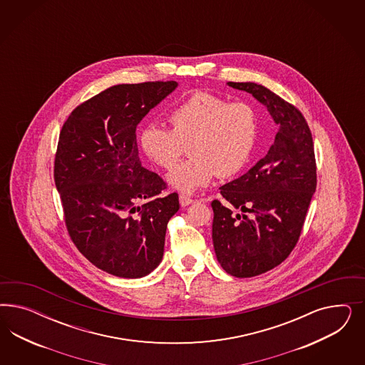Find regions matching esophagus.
Wrapping results in <instances>:
<instances>
[{"mask_svg":"<svg viewBox=\"0 0 365 365\" xmlns=\"http://www.w3.org/2000/svg\"><path fill=\"white\" fill-rule=\"evenodd\" d=\"M179 202H180V206H182V207H186V206L191 205V203L194 202V199L190 198L188 195H185V194H180V195H179Z\"/></svg>","mask_w":365,"mask_h":365,"instance_id":"34e87169","label":"esophagus"}]
</instances>
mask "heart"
I'll return each mask as SVG.
<instances>
[{
	"label": "heart",
	"mask_w": 365,
	"mask_h": 365,
	"mask_svg": "<svg viewBox=\"0 0 365 365\" xmlns=\"http://www.w3.org/2000/svg\"><path fill=\"white\" fill-rule=\"evenodd\" d=\"M173 128L147 125L140 147L156 166L170 170L190 148L191 158L168 174L183 192L206 187L217 175L241 173L255 153L258 113L249 101H230L207 91H195L170 113Z\"/></svg>",
	"instance_id": "1"
}]
</instances>
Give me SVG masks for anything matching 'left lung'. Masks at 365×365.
Listing matches in <instances>:
<instances>
[{
	"label": "left lung",
	"instance_id": "left-lung-1",
	"mask_svg": "<svg viewBox=\"0 0 365 365\" xmlns=\"http://www.w3.org/2000/svg\"><path fill=\"white\" fill-rule=\"evenodd\" d=\"M265 106L278 124L267 154L246 174L221 187L211 202L212 243L218 262L234 277L262 274L287 259L299 242L317 186L314 145L301 110L255 83H227ZM250 212L252 217L232 210Z\"/></svg>",
	"mask_w": 365,
	"mask_h": 365
}]
</instances>
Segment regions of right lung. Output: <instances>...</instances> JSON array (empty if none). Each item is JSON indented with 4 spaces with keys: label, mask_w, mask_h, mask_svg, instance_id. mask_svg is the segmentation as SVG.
<instances>
[{
    "label": "right lung",
    "mask_w": 365,
    "mask_h": 365,
    "mask_svg": "<svg viewBox=\"0 0 365 365\" xmlns=\"http://www.w3.org/2000/svg\"><path fill=\"white\" fill-rule=\"evenodd\" d=\"M177 81L119 84L81 103L58 136L56 188L66 230L89 262L122 278L147 276L160 264L177 192L142 166L136 127Z\"/></svg>",
    "instance_id": "obj_1"
}]
</instances>
